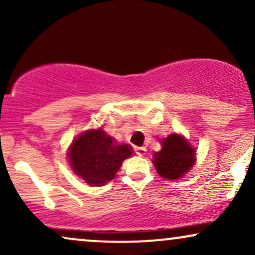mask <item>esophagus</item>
I'll use <instances>...</instances> for the list:
<instances>
[{
	"label": "esophagus",
	"mask_w": 255,
	"mask_h": 255,
	"mask_svg": "<svg viewBox=\"0 0 255 255\" xmlns=\"http://www.w3.org/2000/svg\"><path fill=\"white\" fill-rule=\"evenodd\" d=\"M146 151H147L146 147H135V153L140 157H144L146 154Z\"/></svg>",
	"instance_id": "obj_1"
}]
</instances>
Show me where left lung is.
Listing matches in <instances>:
<instances>
[{
    "mask_svg": "<svg viewBox=\"0 0 255 255\" xmlns=\"http://www.w3.org/2000/svg\"><path fill=\"white\" fill-rule=\"evenodd\" d=\"M162 148L153 154V165L166 180L182 177L195 163V148L182 135L174 133L159 140Z\"/></svg>",
    "mask_w": 255,
    "mask_h": 255,
    "instance_id": "left-lung-1",
    "label": "left lung"
}]
</instances>
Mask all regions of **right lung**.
Wrapping results in <instances>:
<instances>
[{
    "mask_svg": "<svg viewBox=\"0 0 255 255\" xmlns=\"http://www.w3.org/2000/svg\"><path fill=\"white\" fill-rule=\"evenodd\" d=\"M133 153L127 144L119 145L102 129L80 134L72 142L68 159L75 175L90 186H103L115 177L122 162Z\"/></svg>",
    "mask_w": 255,
    "mask_h": 255,
    "instance_id": "obj_1",
    "label": "right lung"
}]
</instances>
